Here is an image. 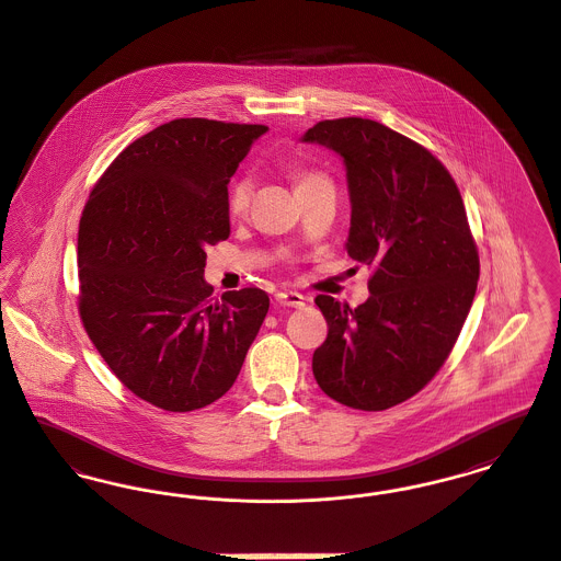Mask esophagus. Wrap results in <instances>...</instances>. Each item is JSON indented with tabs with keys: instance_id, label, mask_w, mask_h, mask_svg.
<instances>
[{
	"instance_id": "obj_1",
	"label": "esophagus",
	"mask_w": 561,
	"mask_h": 561,
	"mask_svg": "<svg viewBox=\"0 0 561 561\" xmlns=\"http://www.w3.org/2000/svg\"><path fill=\"white\" fill-rule=\"evenodd\" d=\"M274 299L280 304V306H289V308H301L306 306V298L298 294V291H278Z\"/></svg>"
}]
</instances>
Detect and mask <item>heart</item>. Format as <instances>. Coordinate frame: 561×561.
I'll return each instance as SVG.
<instances>
[{
    "instance_id": "b5f03b06",
    "label": "heart",
    "mask_w": 561,
    "mask_h": 561,
    "mask_svg": "<svg viewBox=\"0 0 561 561\" xmlns=\"http://www.w3.org/2000/svg\"><path fill=\"white\" fill-rule=\"evenodd\" d=\"M319 181H325L323 174L319 172H312V170H296L294 172V183H296V191L299 188L310 187ZM251 195H253V183L251 179H238L233 181V185L229 187L227 193V210L231 215H242L247 208H249V202H251Z\"/></svg>"
}]
</instances>
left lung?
Here are the masks:
<instances>
[{
	"label": "left lung",
	"instance_id": "obj_1",
	"mask_svg": "<svg viewBox=\"0 0 561 561\" xmlns=\"http://www.w3.org/2000/svg\"><path fill=\"white\" fill-rule=\"evenodd\" d=\"M301 142L342 157L346 253L374 267L362 306L314 299L330 330L312 373L340 404L385 411L440 370L474 301L479 253L463 199L430 150L370 118L321 121Z\"/></svg>",
	"mask_w": 561,
	"mask_h": 561
}]
</instances>
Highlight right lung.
<instances>
[{"label":"right lung","instance_id":"obj_1","mask_svg":"<svg viewBox=\"0 0 561 561\" xmlns=\"http://www.w3.org/2000/svg\"><path fill=\"white\" fill-rule=\"evenodd\" d=\"M265 125L176 118L123 150L78 227L80 319L113 370L163 411L229 391L270 308L262 289L213 299L206 247L229 238L227 183Z\"/></svg>","mask_w":561,"mask_h":561}]
</instances>
